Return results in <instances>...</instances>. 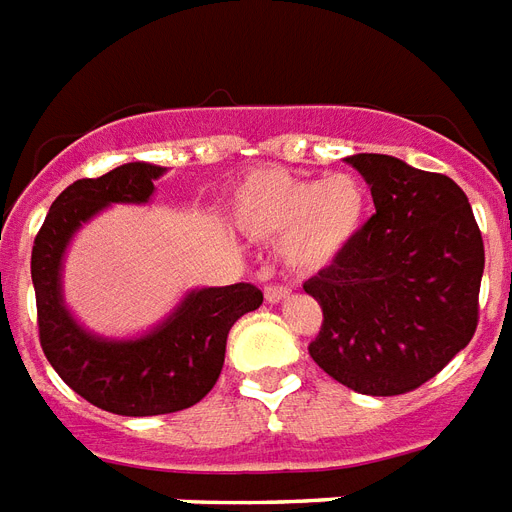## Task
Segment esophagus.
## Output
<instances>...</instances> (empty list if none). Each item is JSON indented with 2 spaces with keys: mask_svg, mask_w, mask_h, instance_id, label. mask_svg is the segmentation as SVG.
<instances>
[{
  "mask_svg": "<svg viewBox=\"0 0 512 512\" xmlns=\"http://www.w3.org/2000/svg\"><path fill=\"white\" fill-rule=\"evenodd\" d=\"M288 294H291V291H288L286 286H278V283H270V286H264V297H267V302H272V305L283 302Z\"/></svg>",
  "mask_w": 512,
  "mask_h": 512,
  "instance_id": "esophagus-1",
  "label": "esophagus"
}]
</instances>
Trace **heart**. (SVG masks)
Returning <instances> with one entry per match:
<instances>
[{
	"label": "heart",
	"mask_w": 512,
	"mask_h": 512,
	"mask_svg": "<svg viewBox=\"0 0 512 512\" xmlns=\"http://www.w3.org/2000/svg\"><path fill=\"white\" fill-rule=\"evenodd\" d=\"M232 215L253 240H283L294 270L315 272L329 267L359 234L367 188L351 172L318 180L261 169L237 188Z\"/></svg>",
	"instance_id": "1"
}]
</instances>
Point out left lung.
I'll list each match as a JSON object with an SVG mask.
<instances>
[{"mask_svg": "<svg viewBox=\"0 0 512 512\" xmlns=\"http://www.w3.org/2000/svg\"><path fill=\"white\" fill-rule=\"evenodd\" d=\"M345 161L370 183L375 215L305 280L324 310L307 351L337 383L397 397L434 378L478 329L483 237L448 175L383 153Z\"/></svg>", "mask_w": 512, "mask_h": 512, "instance_id": "1", "label": "left lung"}]
</instances>
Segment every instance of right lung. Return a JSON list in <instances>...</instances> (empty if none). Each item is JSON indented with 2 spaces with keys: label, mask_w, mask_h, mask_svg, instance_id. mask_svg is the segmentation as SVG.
Returning a JSON list of instances; mask_svg holds the SVG:
<instances>
[{
  "label": "right lung",
  "mask_w": 512,
  "mask_h": 512,
  "mask_svg": "<svg viewBox=\"0 0 512 512\" xmlns=\"http://www.w3.org/2000/svg\"><path fill=\"white\" fill-rule=\"evenodd\" d=\"M164 167L132 161L102 178L75 180L51 205L34 237L32 283L40 345L75 394L115 416H164L197 405L224 370L226 337L237 318L264 302L251 283L197 288L167 321L137 340L86 332L61 297V259L72 234L115 202L145 205Z\"/></svg>",
  "instance_id": "1"
}]
</instances>
